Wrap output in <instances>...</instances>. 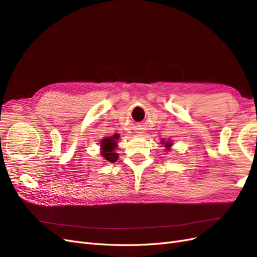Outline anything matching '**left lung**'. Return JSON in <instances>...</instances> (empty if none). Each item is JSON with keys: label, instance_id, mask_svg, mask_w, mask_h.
Listing matches in <instances>:
<instances>
[{"label": "left lung", "instance_id": "1", "mask_svg": "<svg viewBox=\"0 0 257 257\" xmlns=\"http://www.w3.org/2000/svg\"><path fill=\"white\" fill-rule=\"evenodd\" d=\"M163 144H164V143H163ZM170 146H172V143H169V142H167V143L165 144V147H166V148H169Z\"/></svg>", "mask_w": 257, "mask_h": 257}]
</instances>
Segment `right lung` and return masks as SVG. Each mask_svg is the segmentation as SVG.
<instances>
[{
	"label": "right lung",
	"mask_w": 257,
	"mask_h": 257,
	"mask_svg": "<svg viewBox=\"0 0 257 257\" xmlns=\"http://www.w3.org/2000/svg\"><path fill=\"white\" fill-rule=\"evenodd\" d=\"M119 138L118 135H113L112 137H108L104 138L102 141V144H100V147H102V155L105 160L108 162L113 163L116 160H118V153L114 152L115 149V145H116V139Z\"/></svg>",
	"instance_id": "1"
}]
</instances>
